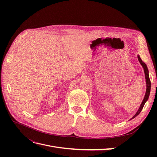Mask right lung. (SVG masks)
<instances>
[{
	"label": "right lung",
	"instance_id": "add662e5",
	"mask_svg": "<svg viewBox=\"0 0 157 157\" xmlns=\"http://www.w3.org/2000/svg\"><path fill=\"white\" fill-rule=\"evenodd\" d=\"M137 58H138L139 59V61L140 62L141 65H142V67H143L144 69V73H145V80H146V92H145V97L143 99V101H142L141 104L140 105V107L139 108L138 110H137V113L135 114V115L133 116V117L131 118L130 120L133 119V118H134L136 117H137V115H139V114L140 113V112L141 111L142 109H143L144 105L145 102L147 101V99H148L149 97V94H150V91H151V80L149 79V71H148V69H147V65L145 63H144L143 61H142V60L141 59L140 57L138 56H137Z\"/></svg>",
	"mask_w": 157,
	"mask_h": 157
}]
</instances>
